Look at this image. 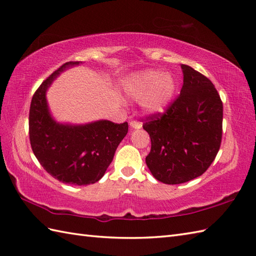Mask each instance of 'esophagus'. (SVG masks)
I'll return each instance as SVG.
<instances>
[{
    "mask_svg": "<svg viewBox=\"0 0 256 256\" xmlns=\"http://www.w3.org/2000/svg\"><path fill=\"white\" fill-rule=\"evenodd\" d=\"M130 126H131L132 128H135V130H138V128H142V124H140L138 121H131V122H130Z\"/></svg>",
    "mask_w": 256,
    "mask_h": 256,
    "instance_id": "34e87169",
    "label": "esophagus"
}]
</instances>
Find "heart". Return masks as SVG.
Instances as JSON below:
<instances>
[{
	"label": "heart",
	"instance_id": "heart-1",
	"mask_svg": "<svg viewBox=\"0 0 256 256\" xmlns=\"http://www.w3.org/2000/svg\"><path fill=\"white\" fill-rule=\"evenodd\" d=\"M176 90L175 78L156 69L135 74L126 82L128 94L133 99H142L140 106L148 114L164 113L172 102Z\"/></svg>",
	"mask_w": 256,
	"mask_h": 256
}]
</instances>
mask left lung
Masks as SVG:
<instances>
[{"mask_svg":"<svg viewBox=\"0 0 256 256\" xmlns=\"http://www.w3.org/2000/svg\"><path fill=\"white\" fill-rule=\"evenodd\" d=\"M180 94L165 113L146 118L143 128L152 148L146 165L157 180L187 182L208 170L222 138L224 106L214 84L197 70L182 64Z\"/></svg>","mask_w":256,"mask_h":256,"instance_id":"left-lung-1","label":"left lung"}]
</instances>
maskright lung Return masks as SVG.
<instances>
[{"instance_id": "obj_1", "label": "right lung", "mask_w": 256, "mask_h": 256, "mask_svg": "<svg viewBox=\"0 0 256 256\" xmlns=\"http://www.w3.org/2000/svg\"><path fill=\"white\" fill-rule=\"evenodd\" d=\"M79 64H64L40 86L32 98L28 125L32 150L44 170L62 182L86 186L104 175L118 144L128 134V124L108 120L80 125L55 121L46 92L60 72Z\"/></svg>"}]
</instances>
